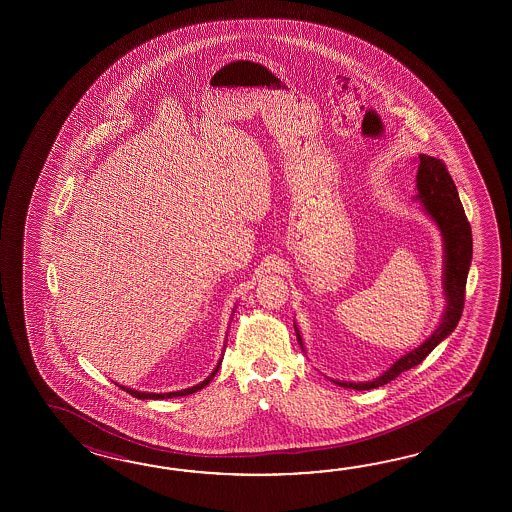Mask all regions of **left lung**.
<instances>
[{
  "label": "left lung",
  "instance_id": "8db88e82",
  "mask_svg": "<svg viewBox=\"0 0 512 512\" xmlns=\"http://www.w3.org/2000/svg\"><path fill=\"white\" fill-rule=\"evenodd\" d=\"M417 199L423 201V207L434 219L443 234L445 241V294L446 311L439 327L426 338L425 344L406 353L397 360L392 368L384 371L381 377L371 382H338L349 390H373L384 386L399 377L403 371L414 368L428 357V353L445 340L454 329L463 313L465 305V287H467L468 267L472 261V230L465 216V208L459 201L456 185L448 174V168L441 159L419 155V170H417ZM298 335V333H296ZM302 346V338L298 335ZM304 348V346H302Z\"/></svg>",
  "mask_w": 512,
  "mask_h": 512
}]
</instances>
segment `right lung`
Here are the masks:
<instances>
[{
	"mask_svg": "<svg viewBox=\"0 0 512 512\" xmlns=\"http://www.w3.org/2000/svg\"><path fill=\"white\" fill-rule=\"evenodd\" d=\"M219 366H221V360H219L218 366H216V370L210 373V377H207L205 381L201 382V384H196V386H192V388H186V390H179V392H170V393H144V392H135V390H131V388H126V386H120L122 390L126 393H130L133 397H137V399H172V397H183V395H190V393L199 392V390H203L205 386H207L208 382L212 381L214 377H216V373H218Z\"/></svg>",
	"mask_w": 512,
	"mask_h": 512,
	"instance_id": "1",
	"label": "right lung"
}]
</instances>
